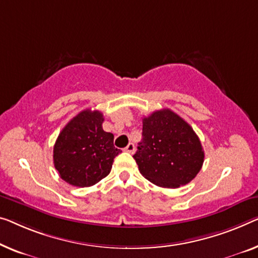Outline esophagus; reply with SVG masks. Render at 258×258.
<instances>
[{"label":"esophagus","mask_w":258,"mask_h":258,"mask_svg":"<svg viewBox=\"0 0 258 258\" xmlns=\"http://www.w3.org/2000/svg\"><path fill=\"white\" fill-rule=\"evenodd\" d=\"M134 149H136V147H134V145L132 144V142H130V144L124 148V151L130 153V154H133L134 153Z\"/></svg>","instance_id":"34e87169"}]
</instances>
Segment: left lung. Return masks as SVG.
Masks as SVG:
<instances>
[{
    "label": "left lung",
    "instance_id": "1",
    "mask_svg": "<svg viewBox=\"0 0 258 258\" xmlns=\"http://www.w3.org/2000/svg\"><path fill=\"white\" fill-rule=\"evenodd\" d=\"M133 157L149 182L175 189L201 171L204 151L191 126L174 111L162 109L142 119V141Z\"/></svg>",
    "mask_w": 258,
    "mask_h": 258
}]
</instances>
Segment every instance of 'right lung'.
Listing matches in <instances>:
<instances>
[{
    "label": "right lung",
    "instance_id": "obj_1",
    "mask_svg": "<svg viewBox=\"0 0 258 258\" xmlns=\"http://www.w3.org/2000/svg\"><path fill=\"white\" fill-rule=\"evenodd\" d=\"M104 117L97 110H83L61 131L53 148V162L64 182L87 187L110 174L120 149L113 134L102 127Z\"/></svg>",
    "mask_w": 258,
    "mask_h": 258
}]
</instances>
